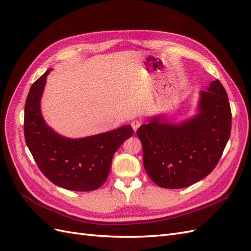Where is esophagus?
<instances>
[{
  "instance_id": "esophagus-1",
  "label": "esophagus",
  "mask_w": 251,
  "mask_h": 251,
  "mask_svg": "<svg viewBox=\"0 0 251 251\" xmlns=\"http://www.w3.org/2000/svg\"><path fill=\"white\" fill-rule=\"evenodd\" d=\"M141 124H142V121H141V120H138V119H136V120H133V121H132L131 126H132V127H133L134 132L137 131V128L141 126Z\"/></svg>"
}]
</instances>
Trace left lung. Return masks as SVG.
Wrapping results in <instances>:
<instances>
[{
  "label": "left lung",
  "instance_id": "8db88e82",
  "mask_svg": "<svg viewBox=\"0 0 251 251\" xmlns=\"http://www.w3.org/2000/svg\"><path fill=\"white\" fill-rule=\"evenodd\" d=\"M231 111L218 79L200 91L197 113L171 123L164 115L149 119L137 130L143 165L150 178L164 188H183L209 175L229 139Z\"/></svg>",
  "mask_w": 251,
  "mask_h": 251
}]
</instances>
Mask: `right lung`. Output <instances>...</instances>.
Wrapping results in <instances>:
<instances>
[{
    "label": "right lung",
    "instance_id": "right-lung-1",
    "mask_svg": "<svg viewBox=\"0 0 251 251\" xmlns=\"http://www.w3.org/2000/svg\"><path fill=\"white\" fill-rule=\"evenodd\" d=\"M48 69L33 82L26 100L24 134L29 151L41 172L52 183L75 192L100 188L107 180L112 158L133 135L131 126L83 138H68L44 120L41 100Z\"/></svg>",
    "mask_w": 251,
    "mask_h": 251
}]
</instances>
